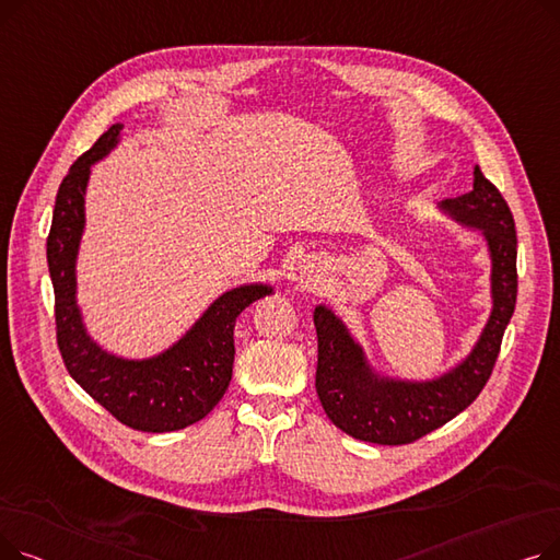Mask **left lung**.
Wrapping results in <instances>:
<instances>
[{"label":"left lung","instance_id":"left-lung-1","mask_svg":"<svg viewBox=\"0 0 560 560\" xmlns=\"http://www.w3.org/2000/svg\"><path fill=\"white\" fill-rule=\"evenodd\" d=\"M443 211L463 224L481 229L492 258V313L472 354L458 368L424 384L378 378L342 322L327 306H317L313 313L319 404L340 431L365 443L408 445L456 418L488 384L513 317L517 235L506 199L475 167V188L443 201Z\"/></svg>","mask_w":560,"mask_h":560}]
</instances>
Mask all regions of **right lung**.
I'll return each mask as SVG.
<instances>
[{"label": "right lung", "mask_w": 560, "mask_h": 560, "mask_svg": "<svg viewBox=\"0 0 560 560\" xmlns=\"http://www.w3.org/2000/svg\"><path fill=\"white\" fill-rule=\"evenodd\" d=\"M122 125H113L81 154L56 192L47 262L54 283L56 342L77 384L129 429L165 433L206 418L224 397L233 372V327L256 300L272 295L270 285H243L224 292L195 327L156 359L125 361L106 354L85 334L77 308L74 260L83 231V192L91 165L117 142Z\"/></svg>", "instance_id": "obj_1"}]
</instances>
